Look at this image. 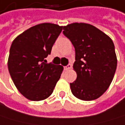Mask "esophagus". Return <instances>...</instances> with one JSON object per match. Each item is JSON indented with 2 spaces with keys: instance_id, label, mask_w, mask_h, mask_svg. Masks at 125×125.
<instances>
[{
  "instance_id": "1",
  "label": "esophagus",
  "mask_w": 125,
  "mask_h": 125,
  "mask_svg": "<svg viewBox=\"0 0 125 125\" xmlns=\"http://www.w3.org/2000/svg\"><path fill=\"white\" fill-rule=\"evenodd\" d=\"M72 64H69V65H66V66H65V67H64V69H65V70H69V69H72Z\"/></svg>"
}]
</instances>
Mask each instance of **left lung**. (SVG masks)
<instances>
[{"mask_svg": "<svg viewBox=\"0 0 125 125\" xmlns=\"http://www.w3.org/2000/svg\"><path fill=\"white\" fill-rule=\"evenodd\" d=\"M63 30L75 50L73 69L77 78L70 83L72 94L85 101L99 98L109 88L117 67L113 41L87 23H72L64 26Z\"/></svg>", "mask_w": 125, "mask_h": 125, "instance_id": "1", "label": "left lung"}]
</instances>
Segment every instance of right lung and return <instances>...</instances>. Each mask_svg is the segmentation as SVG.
I'll return each instance as SVG.
<instances>
[{
	"instance_id": "add662e5",
	"label": "right lung",
	"mask_w": 125,
	"mask_h": 125,
	"mask_svg": "<svg viewBox=\"0 0 125 125\" xmlns=\"http://www.w3.org/2000/svg\"><path fill=\"white\" fill-rule=\"evenodd\" d=\"M62 30V26L56 24H38L18 35L11 44L9 72L18 91L27 99H47L60 78L63 67L47 63L45 58Z\"/></svg>"
}]
</instances>
